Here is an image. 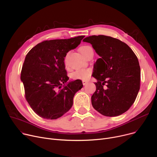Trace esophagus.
I'll use <instances>...</instances> for the list:
<instances>
[{"mask_svg":"<svg viewBox=\"0 0 157 157\" xmlns=\"http://www.w3.org/2000/svg\"><path fill=\"white\" fill-rule=\"evenodd\" d=\"M82 83H83V85H86L88 83V81L83 80V81H82Z\"/></svg>","mask_w":157,"mask_h":157,"instance_id":"obj_1","label":"esophagus"}]
</instances>
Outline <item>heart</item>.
Listing matches in <instances>:
<instances>
[{
  "label": "heart",
  "instance_id": "heart-1",
  "mask_svg": "<svg viewBox=\"0 0 157 157\" xmlns=\"http://www.w3.org/2000/svg\"><path fill=\"white\" fill-rule=\"evenodd\" d=\"M80 52L83 55H86L89 52L93 51V49L91 46H83L80 48ZM65 62H67V57L65 58ZM91 69H78L76 71H74L71 74V78L73 79H81V80H86L89 78L91 74Z\"/></svg>",
  "mask_w": 157,
  "mask_h": 157
}]
</instances>
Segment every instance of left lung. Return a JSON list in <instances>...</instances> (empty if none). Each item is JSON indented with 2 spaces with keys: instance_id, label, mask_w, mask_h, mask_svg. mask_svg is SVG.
<instances>
[{
  "instance_id": "8db88e82",
  "label": "left lung",
  "mask_w": 157,
  "mask_h": 157,
  "mask_svg": "<svg viewBox=\"0 0 157 157\" xmlns=\"http://www.w3.org/2000/svg\"><path fill=\"white\" fill-rule=\"evenodd\" d=\"M83 41L91 44L100 56L92 74L97 80L91 97L94 108L105 117L124 113L134 104L140 89L141 69L136 55L127 44L109 36H92Z\"/></svg>"
}]
</instances>
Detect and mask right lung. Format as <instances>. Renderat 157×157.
I'll return each instance as SVG.
<instances>
[{
	"instance_id": "obj_1",
	"label": "right lung",
	"mask_w": 157,
	"mask_h": 157,
	"mask_svg": "<svg viewBox=\"0 0 157 157\" xmlns=\"http://www.w3.org/2000/svg\"><path fill=\"white\" fill-rule=\"evenodd\" d=\"M84 37L45 40L26 55L21 81L28 103L40 117L57 119L72 106L74 95L83 85L79 79L69 81L64 60Z\"/></svg>"
}]
</instances>
